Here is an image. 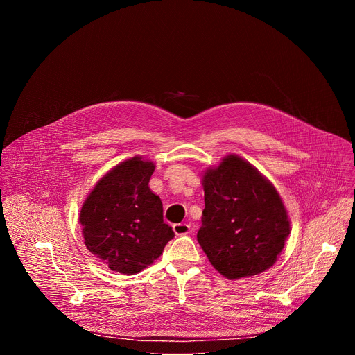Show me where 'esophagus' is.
<instances>
[{
  "instance_id": "esophagus-1",
  "label": "esophagus",
  "mask_w": 355,
  "mask_h": 355,
  "mask_svg": "<svg viewBox=\"0 0 355 355\" xmlns=\"http://www.w3.org/2000/svg\"><path fill=\"white\" fill-rule=\"evenodd\" d=\"M173 230H174V233H175L177 236H185V234L189 233L191 227H189V225H187V223H177V225L173 226Z\"/></svg>"
}]
</instances>
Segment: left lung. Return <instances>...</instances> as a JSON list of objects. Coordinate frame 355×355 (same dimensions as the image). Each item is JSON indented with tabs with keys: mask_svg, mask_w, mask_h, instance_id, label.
<instances>
[{
	"mask_svg": "<svg viewBox=\"0 0 355 355\" xmlns=\"http://www.w3.org/2000/svg\"><path fill=\"white\" fill-rule=\"evenodd\" d=\"M205 209L196 234L215 270L227 279L272 267L291 233L275 187L254 166L229 155L202 175Z\"/></svg>",
	"mask_w": 355,
	"mask_h": 355,
	"instance_id": "obj_1",
	"label": "left lung"
}]
</instances>
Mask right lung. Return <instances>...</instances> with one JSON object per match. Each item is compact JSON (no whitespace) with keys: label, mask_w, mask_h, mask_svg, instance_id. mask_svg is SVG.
I'll use <instances>...</instances> for the list:
<instances>
[{"label":"right lung","mask_w":355,"mask_h":355,"mask_svg":"<svg viewBox=\"0 0 355 355\" xmlns=\"http://www.w3.org/2000/svg\"><path fill=\"white\" fill-rule=\"evenodd\" d=\"M155 168L140 156L122 162L95 184L81 207L84 243L112 271L140 272L174 237L163 220L160 196L148 187Z\"/></svg>","instance_id":"add662e5"}]
</instances>
